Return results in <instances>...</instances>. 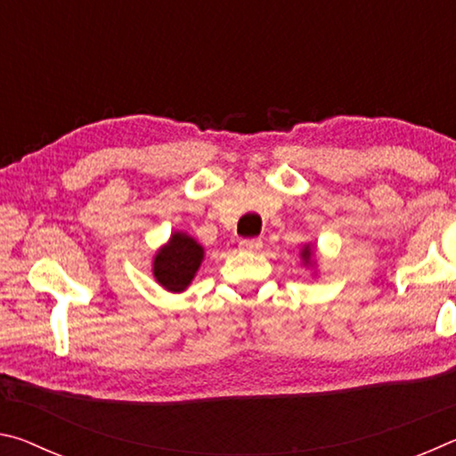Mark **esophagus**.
<instances>
[{
  "mask_svg": "<svg viewBox=\"0 0 456 456\" xmlns=\"http://www.w3.org/2000/svg\"><path fill=\"white\" fill-rule=\"evenodd\" d=\"M261 247H264V241H261V239H241V241H239V249L241 251H259Z\"/></svg>",
  "mask_w": 456,
  "mask_h": 456,
  "instance_id": "obj_1",
  "label": "esophagus"
}]
</instances>
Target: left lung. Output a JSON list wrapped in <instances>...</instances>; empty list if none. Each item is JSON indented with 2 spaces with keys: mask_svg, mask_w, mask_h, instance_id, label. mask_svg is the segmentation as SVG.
Segmentation results:
<instances>
[{
  "mask_svg": "<svg viewBox=\"0 0 456 456\" xmlns=\"http://www.w3.org/2000/svg\"><path fill=\"white\" fill-rule=\"evenodd\" d=\"M312 247L310 245H304V249H302V259H304V264H312Z\"/></svg>",
  "mask_w": 456,
  "mask_h": 456,
  "instance_id": "8db88e82",
  "label": "left lung"
}]
</instances>
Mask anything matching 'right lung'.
Instances as JSON below:
<instances>
[{"instance_id": "right-lung-1", "label": "right lung", "mask_w": 456, "mask_h": 456, "mask_svg": "<svg viewBox=\"0 0 456 456\" xmlns=\"http://www.w3.org/2000/svg\"><path fill=\"white\" fill-rule=\"evenodd\" d=\"M205 249L191 235L175 231L152 261V275L167 291L181 293L197 275Z\"/></svg>"}]
</instances>
